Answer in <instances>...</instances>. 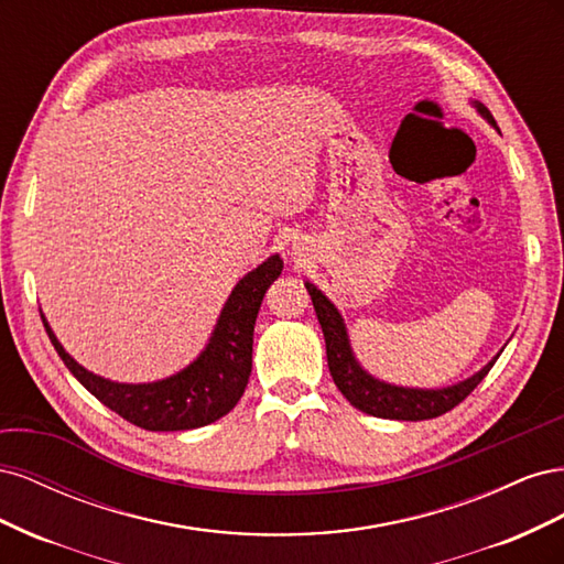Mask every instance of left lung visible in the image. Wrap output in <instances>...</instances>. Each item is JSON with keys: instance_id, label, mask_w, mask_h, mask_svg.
Here are the masks:
<instances>
[{"instance_id": "1", "label": "left lung", "mask_w": 564, "mask_h": 564, "mask_svg": "<svg viewBox=\"0 0 564 564\" xmlns=\"http://www.w3.org/2000/svg\"><path fill=\"white\" fill-rule=\"evenodd\" d=\"M473 108L482 119H487V124H491L499 131L491 112L480 104V100H473ZM305 289H308V294L313 299L319 327L324 334V344H327V362H329L332 379L336 388L344 392V398L355 409H360V412L369 416L392 419V421H425V419L442 416L470 395V392L477 388V383L487 377L494 362H497L499 355L503 352L499 350L497 357H491V360L480 371H475L473 377L445 388H409V386L388 383L371 377V373L355 357L344 315L338 313L336 305L324 296L313 282H305Z\"/></svg>"}]
</instances>
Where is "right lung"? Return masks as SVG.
I'll return each instance as SVG.
<instances>
[{"mask_svg":"<svg viewBox=\"0 0 564 564\" xmlns=\"http://www.w3.org/2000/svg\"><path fill=\"white\" fill-rule=\"evenodd\" d=\"M282 268L280 253H272L249 270L220 308L207 346L191 365L160 381L119 383L98 377L63 348L44 313L42 322L73 377L112 412L145 431H193L226 416L240 402L251 373L256 315Z\"/></svg>","mask_w":564,"mask_h":564,"instance_id":"right-lung-1","label":"right lung"}]
</instances>
